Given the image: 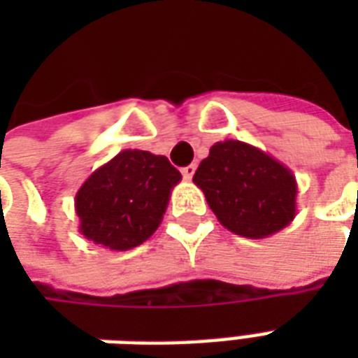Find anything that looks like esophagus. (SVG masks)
<instances>
[{"label": "esophagus", "instance_id": "esophagus-1", "mask_svg": "<svg viewBox=\"0 0 358 358\" xmlns=\"http://www.w3.org/2000/svg\"><path fill=\"white\" fill-rule=\"evenodd\" d=\"M194 174H195V164H187V166L182 169V176H184L186 180L194 178Z\"/></svg>", "mask_w": 358, "mask_h": 358}]
</instances>
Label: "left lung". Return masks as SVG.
I'll return each mask as SVG.
<instances>
[{
	"mask_svg": "<svg viewBox=\"0 0 358 358\" xmlns=\"http://www.w3.org/2000/svg\"><path fill=\"white\" fill-rule=\"evenodd\" d=\"M194 182L218 222L243 238H268L292 224L297 213L293 172L245 141H217L197 166Z\"/></svg>",
	"mask_w": 358,
	"mask_h": 358,
	"instance_id": "obj_1",
	"label": "left lung"
}]
</instances>
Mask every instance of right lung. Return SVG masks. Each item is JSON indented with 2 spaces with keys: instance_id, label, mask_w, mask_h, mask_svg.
<instances>
[{
  "instance_id": "add662e5",
  "label": "right lung",
  "mask_w": 358,
  "mask_h": 358,
  "mask_svg": "<svg viewBox=\"0 0 358 358\" xmlns=\"http://www.w3.org/2000/svg\"><path fill=\"white\" fill-rule=\"evenodd\" d=\"M182 180L164 155L124 149L88 176L74 197L78 230L110 251H128L149 240Z\"/></svg>"
}]
</instances>
